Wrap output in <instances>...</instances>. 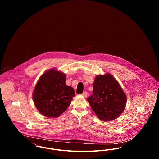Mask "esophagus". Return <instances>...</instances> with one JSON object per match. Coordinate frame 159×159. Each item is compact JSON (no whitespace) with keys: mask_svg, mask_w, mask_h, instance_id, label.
Returning a JSON list of instances; mask_svg holds the SVG:
<instances>
[{"mask_svg":"<svg viewBox=\"0 0 159 159\" xmlns=\"http://www.w3.org/2000/svg\"><path fill=\"white\" fill-rule=\"evenodd\" d=\"M88 92H84L82 94V95L83 96V97H84V98H86V97H87V96H88Z\"/></svg>","mask_w":159,"mask_h":159,"instance_id":"1","label":"esophagus"}]
</instances>
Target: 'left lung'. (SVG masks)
Returning <instances> with one entry per match:
<instances>
[{"label":"left lung","instance_id":"obj_1","mask_svg":"<svg viewBox=\"0 0 159 159\" xmlns=\"http://www.w3.org/2000/svg\"><path fill=\"white\" fill-rule=\"evenodd\" d=\"M93 86V94L87 100L97 116L104 121L119 117L125 108L127 98L116 79L110 73L99 75Z\"/></svg>","mask_w":159,"mask_h":159}]
</instances>
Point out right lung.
I'll use <instances>...</instances> for the list:
<instances>
[{
	"mask_svg": "<svg viewBox=\"0 0 159 159\" xmlns=\"http://www.w3.org/2000/svg\"><path fill=\"white\" fill-rule=\"evenodd\" d=\"M64 73L52 68L39 78L33 92L38 111L47 117H58L70 105L75 91L66 84Z\"/></svg>",
	"mask_w": 159,
	"mask_h": 159,
	"instance_id": "add662e5",
	"label": "right lung"
}]
</instances>
